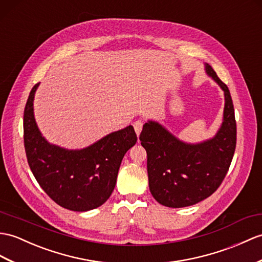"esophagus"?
Segmentation results:
<instances>
[{
	"mask_svg": "<svg viewBox=\"0 0 262 262\" xmlns=\"http://www.w3.org/2000/svg\"><path fill=\"white\" fill-rule=\"evenodd\" d=\"M134 128H135V132L137 134V136H139V134H141L142 128H143V121L136 120L135 123H134Z\"/></svg>",
	"mask_w": 262,
	"mask_h": 262,
	"instance_id": "34e87169",
	"label": "esophagus"
}]
</instances>
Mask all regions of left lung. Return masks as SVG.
Returning <instances> with one entry per match:
<instances>
[{
	"instance_id": "left-lung-1",
	"label": "left lung",
	"mask_w": 262,
	"mask_h": 262,
	"mask_svg": "<svg viewBox=\"0 0 262 262\" xmlns=\"http://www.w3.org/2000/svg\"><path fill=\"white\" fill-rule=\"evenodd\" d=\"M204 68L224 93L223 120L215 135L186 143L159 121L148 120L139 136L147 153L149 191L168 208H185L212 195L226 178L235 150L236 124L229 88L209 63Z\"/></svg>"
}]
</instances>
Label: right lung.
Wrapping results in <instances>:
<instances>
[{"mask_svg":"<svg viewBox=\"0 0 262 262\" xmlns=\"http://www.w3.org/2000/svg\"><path fill=\"white\" fill-rule=\"evenodd\" d=\"M39 84L30 93L23 116L29 166L42 190L62 208L77 212L98 208L112 195L123 157L137 142L134 127L113 132L81 149L49 143L34 118Z\"/></svg>","mask_w":262,"mask_h":262,"instance_id":"1","label":"right lung"}]
</instances>
